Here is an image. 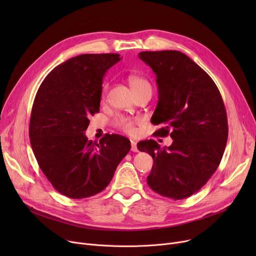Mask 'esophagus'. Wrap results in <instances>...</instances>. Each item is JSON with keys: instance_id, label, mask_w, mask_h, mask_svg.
Masks as SVG:
<instances>
[{"instance_id": "esophagus-1", "label": "esophagus", "mask_w": 256, "mask_h": 256, "mask_svg": "<svg viewBox=\"0 0 256 256\" xmlns=\"http://www.w3.org/2000/svg\"><path fill=\"white\" fill-rule=\"evenodd\" d=\"M130 145H132V147H130V150H132V152H138V147H137V142H135V141H130Z\"/></svg>"}]
</instances>
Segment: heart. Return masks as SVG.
Wrapping results in <instances>:
<instances>
[{"label": "heart", "instance_id": "heart-1", "mask_svg": "<svg viewBox=\"0 0 256 256\" xmlns=\"http://www.w3.org/2000/svg\"><path fill=\"white\" fill-rule=\"evenodd\" d=\"M128 83H130L132 91L135 93H137L138 91H140L141 89H143L145 87H150V83L147 82L145 78L138 76H134V74H130L128 76ZM108 88H109L108 84H104L102 86V98L106 96ZM141 121L142 120L140 118H134V117H128V116H124V115H118L113 120V126L116 128H118L119 130L124 132L126 134H128V135H134V134H136V132H137L136 126L138 124H140Z\"/></svg>", "mask_w": 256, "mask_h": 256}]
</instances>
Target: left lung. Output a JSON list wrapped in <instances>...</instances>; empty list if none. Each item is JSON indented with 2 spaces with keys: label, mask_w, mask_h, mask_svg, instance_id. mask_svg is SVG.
Instances as JSON below:
<instances>
[{
  "label": "left lung",
  "mask_w": 256,
  "mask_h": 256,
  "mask_svg": "<svg viewBox=\"0 0 256 256\" xmlns=\"http://www.w3.org/2000/svg\"><path fill=\"white\" fill-rule=\"evenodd\" d=\"M139 58L156 74L158 102L152 122L164 126L156 136L173 139L164 148L152 139L137 144L154 158L147 184L164 197L184 199L219 167L228 137L225 106L212 78L184 54L141 52Z\"/></svg>",
  "instance_id": "1"
}]
</instances>
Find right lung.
<instances>
[{"mask_svg": "<svg viewBox=\"0 0 256 256\" xmlns=\"http://www.w3.org/2000/svg\"><path fill=\"white\" fill-rule=\"evenodd\" d=\"M119 54H84L55 67L33 102L29 137L34 156L55 189L72 199L102 192L130 150L121 135L106 134L100 143L84 132L98 113L106 72Z\"/></svg>", "mask_w": 256, "mask_h": 256, "instance_id": "obj_1", "label": "right lung"}]
</instances>
